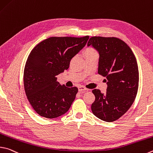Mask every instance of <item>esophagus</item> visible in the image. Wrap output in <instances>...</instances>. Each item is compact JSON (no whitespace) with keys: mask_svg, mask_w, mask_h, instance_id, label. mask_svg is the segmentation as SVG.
<instances>
[{"mask_svg":"<svg viewBox=\"0 0 153 153\" xmlns=\"http://www.w3.org/2000/svg\"><path fill=\"white\" fill-rule=\"evenodd\" d=\"M78 90H79V91H82V92H84V91H88V89L85 88L84 86L80 85L78 87Z\"/></svg>","mask_w":153,"mask_h":153,"instance_id":"1","label":"esophagus"}]
</instances>
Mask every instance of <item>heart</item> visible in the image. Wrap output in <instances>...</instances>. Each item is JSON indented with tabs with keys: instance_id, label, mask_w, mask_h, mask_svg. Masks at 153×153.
Listing matches in <instances>:
<instances>
[{
	"instance_id": "obj_1",
	"label": "heart",
	"mask_w": 153,
	"mask_h": 153,
	"mask_svg": "<svg viewBox=\"0 0 153 153\" xmlns=\"http://www.w3.org/2000/svg\"><path fill=\"white\" fill-rule=\"evenodd\" d=\"M94 51H96L94 49H92V48H88L87 49L85 50V53H92V52H94Z\"/></svg>"
}]
</instances>
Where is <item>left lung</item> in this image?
Returning <instances> with one entry per match:
<instances>
[{
  "label": "left lung",
  "instance_id": "obj_1",
  "mask_svg": "<svg viewBox=\"0 0 153 153\" xmlns=\"http://www.w3.org/2000/svg\"><path fill=\"white\" fill-rule=\"evenodd\" d=\"M92 45L100 54L98 71L107 79L106 93L94 89L91 104L94 115L105 122H114L126 113L137 96L139 73L135 55L123 40L116 37H92ZM106 82V80H105Z\"/></svg>",
  "mask_w": 153,
  "mask_h": 153
}]
</instances>
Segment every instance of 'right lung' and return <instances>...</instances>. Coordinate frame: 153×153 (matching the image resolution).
Listing matches in <instances>:
<instances>
[{"label":"right lung","mask_w":153,"mask_h":153,"mask_svg":"<svg viewBox=\"0 0 153 153\" xmlns=\"http://www.w3.org/2000/svg\"><path fill=\"white\" fill-rule=\"evenodd\" d=\"M88 39V35L49 37L30 51L24 69V88L29 103L39 115L55 118L69 110L78 89L62 85L57 76L69 68L71 59Z\"/></svg>","instance_id":"1"}]
</instances>
